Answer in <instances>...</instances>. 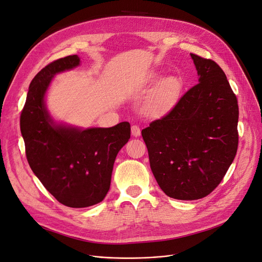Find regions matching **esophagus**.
Here are the masks:
<instances>
[{"label":"esophagus","instance_id":"34e87169","mask_svg":"<svg viewBox=\"0 0 262 262\" xmlns=\"http://www.w3.org/2000/svg\"><path fill=\"white\" fill-rule=\"evenodd\" d=\"M141 134V130H140V127L138 125H133L132 126V135L135 136V137H138L140 136Z\"/></svg>","mask_w":262,"mask_h":262}]
</instances>
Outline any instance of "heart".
I'll use <instances>...</instances> for the list:
<instances>
[{
  "label": "heart",
  "instance_id": "b5f03b06",
  "mask_svg": "<svg viewBox=\"0 0 262 262\" xmlns=\"http://www.w3.org/2000/svg\"><path fill=\"white\" fill-rule=\"evenodd\" d=\"M181 84L174 77H167L162 79L155 88L148 106L153 110H161L169 106L180 94Z\"/></svg>",
  "mask_w": 262,
  "mask_h": 262
}]
</instances>
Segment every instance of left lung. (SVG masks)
Wrapping results in <instances>:
<instances>
[{
  "label": "left lung",
  "mask_w": 262,
  "mask_h": 262,
  "mask_svg": "<svg viewBox=\"0 0 262 262\" xmlns=\"http://www.w3.org/2000/svg\"><path fill=\"white\" fill-rule=\"evenodd\" d=\"M199 82L161 119L142 129L150 169L168 196H207L225 176L238 148L237 96L220 66L190 54Z\"/></svg>",
  "instance_id": "1"
}]
</instances>
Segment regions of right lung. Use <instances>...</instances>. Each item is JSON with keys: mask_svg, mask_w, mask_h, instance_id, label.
Here are the masks:
<instances>
[{"mask_svg": "<svg viewBox=\"0 0 262 262\" xmlns=\"http://www.w3.org/2000/svg\"><path fill=\"white\" fill-rule=\"evenodd\" d=\"M77 55L54 60L33 78L21 112L20 128L27 161L60 204L84 208L104 200L119 150L130 138V125L78 129L50 117L45 95L53 76L79 64Z\"/></svg>", "mask_w": 262, "mask_h": 262, "instance_id": "obj_1", "label": "right lung"}]
</instances>
